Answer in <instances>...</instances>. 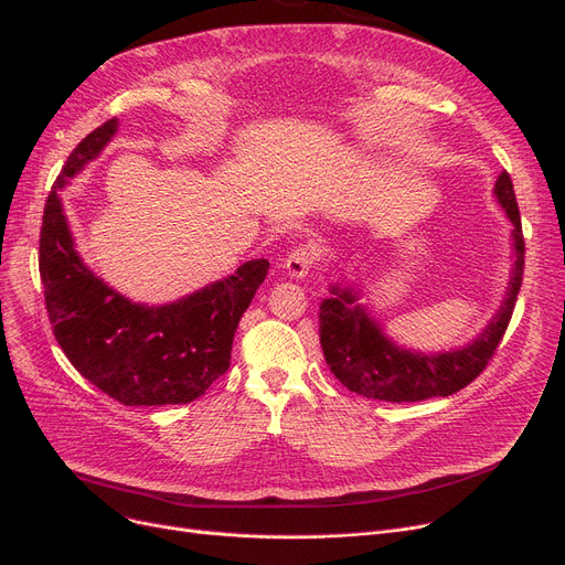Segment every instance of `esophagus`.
Masks as SVG:
<instances>
[{"mask_svg":"<svg viewBox=\"0 0 565 565\" xmlns=\"http://www.w3.org/2000/svg\"><path fill=\"white\" fill-rule=\"evenodd\" d=\"M313 263H316L313 249H309V247H295V249L286 256L284 267H286V273H288L290 277H298V279H300V277H307V275H309Z\"/></svg>","mask_w":565,"mask_h":565,"instance_id":"obj_1","label":"esophagus"}]
</instances>
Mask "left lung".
I'll return each mask as SVG.
<instances>
[{
    "label": "left lung",
    "mask_w": 565,
    "mask_h": 565,
    "mask_svg": "<svg viewBox=\"0 0 565 565\" xmlns=\"http://www.w3.org/2000/svg\"><path fill=\"white\" fill-rule=\"evenodd\" d=\"M494 196L513 224V270L507 298L488 328L460 350L437 354L398 348L384 337L380 324L358 305L354 288L332 284L334 298L320 305V345L324 362L350 392L387 403H417L435 396H451L465 390L488 366L507 332L524 275V237L513 181L501 171Z\"/></svg>",
    "instance_id": "8db88e82"
}]
</instances>
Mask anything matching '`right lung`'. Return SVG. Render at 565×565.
<instances>
[{
  "mask_svg": "<svg viewBox=\"0 0 565 565\" xmlns=\"http://www.w3.org/2000/svg\"><path fill=\"white\" fill-rule=\"evenodd\" d=\"M118 128L109 118L68 156L47 194L39 270L56 343L68 362L124 405H181L205 394L231 366L243 313L267 275L265 258L247 260L205 288L162 307L135 305L82 263L58 190L100 156Z\"/></svg>",
  "mask_w": 565,
  "mask_h": 565,
  "instance_id": "right-lung-1",
  "label": "right lung"
}]
</instances>
